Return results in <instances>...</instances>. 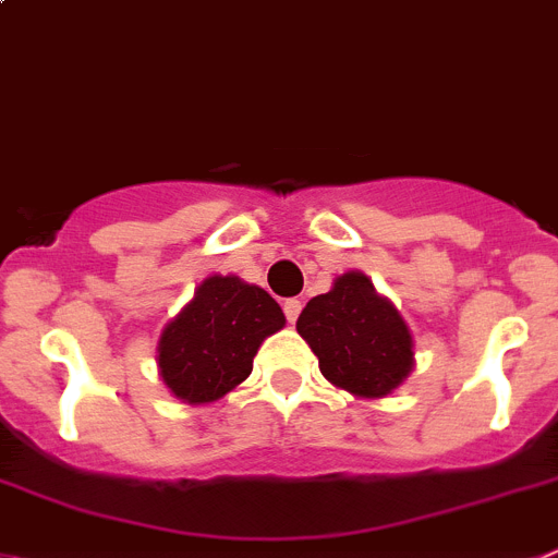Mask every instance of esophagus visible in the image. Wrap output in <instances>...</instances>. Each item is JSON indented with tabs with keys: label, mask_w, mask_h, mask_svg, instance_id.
Wrapping results in <instances>:
<instances>
[{
	"label": "esophagus",
	"mask_w": 558,
	"mask_h": 558,
	"mask_svg": "<svg viewBox=\"0 0 558 558\" xmlns=\"http://www.w3.org/2000/svg\"><path fill=\"white\" fill-rule=\"evenodd\" d=\"M282 310H284V318H288L290 324H295V320H299V313H301V301L299 299H288L282 304Z\"/></svg>",
	"instance_id": "esophagus-1"
}]
</instances>
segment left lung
<instances>
[{
	"label": "left lung",
	"mask_w": 558,
	"mask_h": 558,
	"mask_svg": "<svg viewBox=\"0 0 558 558\" xmlns=\"http://www.w3.org/2000/svg\"><path fill=\"white\" fill-rule=\"evenodd\" d=\"M331 385L362 398H385L412 371V335L396 306L365 274H342L295 320Z\"/></svg>",
	"instance_id": "left-lung-1"
}]
</instances>
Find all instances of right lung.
<instances>
[{
    "mask_svg": "<svg viewBox=\"0 0 558 558\" xmlns=\"http://www.w3.org/2000/svg\"><path fill=\"white\" fill-rule=\"evenodd\" d=\"M282 326V306L263 288L209 276L162 331V381L187 403L218 401L252 373L263 340Z\"/></svg>",
    "mask_w": 558,
    "mask_h": 558,
    "instance_id": "1",
    "label": "right lung"
}]
</instances>
